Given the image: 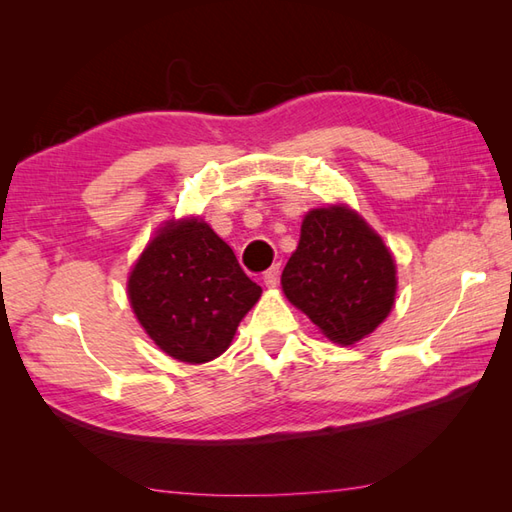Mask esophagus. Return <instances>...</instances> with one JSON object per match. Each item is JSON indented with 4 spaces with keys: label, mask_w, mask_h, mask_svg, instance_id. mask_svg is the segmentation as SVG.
<instances>
[{
    "label": "esophagus",
    "mask_w": 512,
    "mask_h": 512,
    "mask_svg": "<svg viewBox=\"0 0 512 512\" xmlns=\"http://www.w3.org/2000/svg\"><path fill=\"white\" fill-rule=\"evenodd\" d=\"M279 273H281L279 264H275L273 268H268L266 273H264V284H266L268 288H275V286L279 284Z\"/></svg>",
    "instance_id": "1"
}]
</instances>
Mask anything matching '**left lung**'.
I'll return each mask as SVG.
<instances>
[{"instance_id": "obj_1", "label": "left lung", "mask_w": 512, "mask_h": 512, "mask_svg": "<svg viewBox=\"0 0 512 512\" xmlns=\"http://www.w3.org/2000/svg\"><path fill=\"white\" fill-rule=\"evenodd\" d=\"M281 286L330 341L352 345L394 306L396 264L383 239L347 206L314 209L301 224Z\"/></svg>"}]
</instances>
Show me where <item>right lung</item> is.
<instances>
[{
    "label": "right lung",
    "instance_id": "obj_1",
    "mask_svg": "<svg viewBox=\"0 0 512 512\" xmlns=\"http://www.w3.org/2000/svg\"><path fill=\"white\" fill-rule=\"evenodd\" d=\"M127 292L140 325L162 352L206 363L231 345L262 288L209 224L184 220L169 222L151 239Z\"/></svg>",
    "mask_w": 512,
    "mask_h": 512
}]
</instances>
